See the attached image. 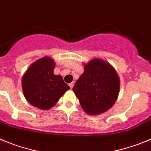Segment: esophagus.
<instances>
[{"label":"esophagus","mask_w":151,"mask_h":151,"mask_svg":"<svg viewBox=\"0 0 151 151\" xmlns=\"http://www.w3.org/2000/svg\"><path fill=\"white\" fill-rule=\"evenodd\" d=\"M74 82H71L69 83V86L70 87V89H72L73 86H74Z\"/></svg>","instance_id":"esophagus-1"}]
</instances>
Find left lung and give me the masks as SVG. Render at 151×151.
Here are the masks:
<instances>
[{
  "mask_svg": "<svg viewBox=\"0 0 151 151\" xmlns=\"http://www.w3.org/2000/svg\"><path fill=\"white\" fill-rule=\"evenodd\" d=\"M119 80L110 64L99 59L84 66V72L73 87L83 109L90 115L109 110L117 99Z\"/></svg>",
  "mask_w": 151,
  "mask_h": 151,
  "instance_id": "8db88e82",
  "label": "left lung"
}]
</instances>
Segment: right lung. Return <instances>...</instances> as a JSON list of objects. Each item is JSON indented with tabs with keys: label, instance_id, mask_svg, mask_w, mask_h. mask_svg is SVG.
Segmentation results:
<instances>
[{
	"label": "right lung",
	"instance_id": "add662e5",
	"mask_svg": "<svg viewBox=\"0 0 151 151\" xmlns=\"http://www.w3.org/2000/svg\"><path fill=\"white\" fill-rule=\"evenodd\" d=\"M54 61L43 57L32 64L23 76L22 84L24 96L36 108L50 109L70 89L62 76L54 74Z\"/></svg>",
	"mask_w": 151,
	"mask_h": 151
}]
</instances>
